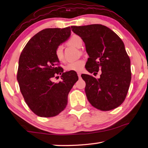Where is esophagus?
<instances>
[{
	"label": "esophagus",
	"mask_w": 148,
	"mask_h": 148,
	"mask_svg": "<svg viewBox=\"0 0 148 148\" xmlns=\"http://www.w3.org/2000/svg\"><path fill=\"white\" fill-rule=\"evenodd\" d=\"M77 76H78L79 78H80V77H81V74H82L81 72H77Z\"/></svg>",
	"instance_id": "1"
}]
</instances>
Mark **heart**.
<instances>
[{
	"label": "heart",
	"mask_w": 148,
	"mask_h": 148,
	"mask_svg": "<svg viewBox=\"0 0 148 148\" xmlns=\"http://www.w3.org/2000/svg\"><path fill=\"white\" fill-rule=\"evenodd\" d=\"M67 44L71 45V46L76 47L77 48H80L82 46V44H83V41L79 36L74 34L72 35L71 38L68 40ZM55 55H56V58L59 61H64V56L63 47H62V45H59L56 47V50H55ZM85 64H86V62H85L84 60L79 59L77 60V61L71 62L67 64L66 66H65V70L68 72H82L84 69Z\"/></svg>",
	"instance_id": "1"
}]
</instances>
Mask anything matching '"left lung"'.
<instances>
[{"label":"left lung","instance_id":"8db88e82","mask_svg":"<svg viewBox=\"0 0 148 148\" xmlns=\"http://www.w3.org/2000/svg\"><path fill=\"white\" fill-rule=\"evenodd\" d=\"M72 31L86 44L89 57L86 69L100 78L82 74L86 82L87 98L92 106L102 111H109L125 101L131 80V60L121 39L104 25L92 24L72 26Z\"/></svg>","mask_w":148,"mask_h":148}]
</instances>
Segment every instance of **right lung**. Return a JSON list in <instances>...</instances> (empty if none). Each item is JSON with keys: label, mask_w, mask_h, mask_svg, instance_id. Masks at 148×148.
I'll use <instances>...</instances> for the list:
<instances>
[{"label": "right lung", "mask_w": 148, "mask_h": 148, "mask_svg": "<svg viewBox=\"0 0 148 148\" xmlns=\"http://www.w3.org/2000/svg\"><path fill=\"white\" fill-rule=\"evenodd\" d=\"M71 27L46 29L29 40L20 55L17 79L25 101L42 117L57 116L68 102V95L78 80L77 74L63 72L55 55L56 47L69 38ZM62 75V82L51 79Z\"/></svg>", "instance_id": "obj_1"}]
</instances>
